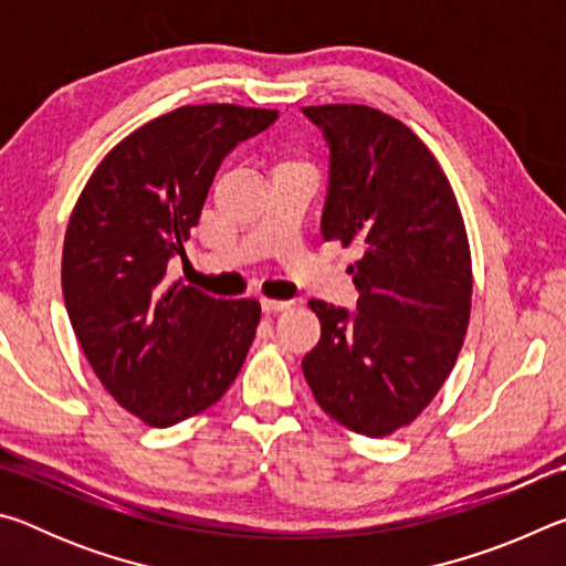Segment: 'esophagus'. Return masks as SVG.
<instances>
[{"instance_id":"esophagus-1","label":"esophagus","mask_w":566,"mask_h":566,"mask_svg":"<svg viewBox=\"0 0 566 566\" xmlns=\"http://www.w3.org/2000/svg\"><path fill=\"white\" fill-rule=\"evenodd\" d=\"M262 310H264L266 314H276V312L290 310V302H280V300H262Z\"/></svg>"}]
</instances>
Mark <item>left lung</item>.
<instances>
[{
	"label": "left lung",
	"instance_id": "left-lung-1",
	"mask_svg": "<svg viewBox=\"0 0 566 566\" xmlns=\"http://www.w3.org/2000/svg\"><path fill=\"white\" fill-rule=\"evenodd\" d=\"M304 114L329 145L322 237L361 247L357 314L312 300L322 337L302 359L317 405L352 432L415 421L452 371L472 310V254L447 175L407 124L364 104Z\"/></svg>",
	"mask_w": 566,
	"mask_h": 566
}]
</instances>
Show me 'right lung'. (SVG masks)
<instances>
[{"instance_id":"add662e5","label":"right lung","mask_w":566,"mask_h":566,"mask_svg":"<svg viewBox=\"0 0 566 566\" xmlns=\"http://www.w3.org/2000/svg\"><path fill=\"white\" fill-rule=\"evenodd\" d=\"M276 109L179 107L147 122L92 171L72 209L62 292L94 375L149 427H171L222 399L252 347L262 306L165 282L185 254L222 159Z\"/></svg>"}]
</instances>
